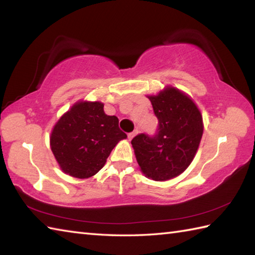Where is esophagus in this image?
Wrapping results in <instances>:
<instances>
[{
  "label": "esophagus",
  "instance_id": "34e87169",
  "mask_svg": "<svg viewBox=\"0 0 255 255\" xmlns=\"http://www.w3.org/2000/svg\"><path fill=\"white\" fill-rule=\"evenodd\" d=\"M138 132H139L138 130H133L132 132H130V133H128V139H129V140H131V139H132V138H133L134 136H137V134H138Z\"/></svg>",
  "mask_w": 255,
  "mask_h": 255
}]
</instances>
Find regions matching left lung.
I'll use <instances>...</instances> for the list:
<instances>
[{
	"instance_id": "8db88e82",
	"label": "left lung",
	"mask_w": 255,
	"mask_h": 255,
	"mask_svg": "<svg viewBox=\"0 0 255 255\" xmlns=\"http://www.w3.org/2000/svg\"><path fill=\"white\" fill-rule=\"evenodd\" d=\"M148 99L158 117V132L154 137L140 133L131 144L142 174L163 182L192 163L203 136V116L192 97L171 85Z\"/></svg>"
}]
</instances>
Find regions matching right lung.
I'll use <instances>...</instances> for the list:
<instances>
[{"label": "right lung", "mask_w": 255, "mask_h": 255, "mask_svg": "<svg viewBox=\"0 0 255 255\" xmlns=\"http://www.w3.org/2000/svg\"><path fill=\"white\" fill-rule=\"evenodd\" d=\"M126 138L118 127V118L106 115L102 102L79 101L53 126L50 148L66 174L89 178L105 165L112 150Z\"/></svg>", "instance_id": "obj_1"}]
</instances>
